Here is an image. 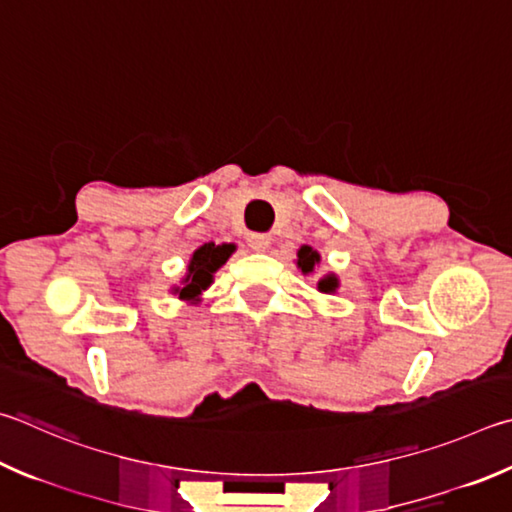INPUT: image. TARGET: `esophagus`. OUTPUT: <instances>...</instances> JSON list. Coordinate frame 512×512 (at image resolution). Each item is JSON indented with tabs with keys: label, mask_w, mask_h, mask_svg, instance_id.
<instances>
[{
	"label": "esophagus",
	"mask_w": 512,
	"mask_h": 512,
	"mask_svg": "<svg viewBox=\"0 0 512 512\" xmlns=\"http://www.w3.org/2000/svg\"><path fill=\"white\" fill-rule=\"evenodd\" d=\"M248 246L255 250V253H264V250L271 246V237L264 235V232H250L248 235Z\"/></svg>",
	"instance_id": "1"
}]
</instances>
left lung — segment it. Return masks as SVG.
I'll return each mask as SVG.
<instances>
[{
  "mask_svg": "<svg viewBox=\"0 0 512 512\" xmlns=\"http://www.w3.org/2000/svg\"><path fill=\"white\" fill-rule=\"evenodd\" d=\"M320 264V255H318V250H313L311 246H302L300 250H297V268H300V271L304 273V275H309V273H313V268ZM338 277L336 275H324L322 280L318 282V291H322V293H333L338 288Z\"/></svg>",
  "mask_w": 512,
  "mask_h": 512,
  "instance_id": "left-lung-1",
  "label": "left lung"
}]
</instances>
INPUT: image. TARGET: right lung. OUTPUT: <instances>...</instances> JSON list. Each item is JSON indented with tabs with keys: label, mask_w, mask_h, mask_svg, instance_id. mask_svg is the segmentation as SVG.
<instances>
[{
	"label": "right lung",
	"mask_w": 512,
	"mask_h": 512,
	"mask_svg": "<svg viewBox=\"0 0 512 512\" xmlns=\"http://www.w3.org/2000/svg\"><path fill=\"white\" fill-rule=\"evenodd\" d=\"M235 253V244H203L194 250L188 264V273L183 277V286H176L174 293L179 300L197 304L201 293L215 280V273L228 262V257Z\"/></svg>",
	"instance_id": "1"
}]
</instances>
